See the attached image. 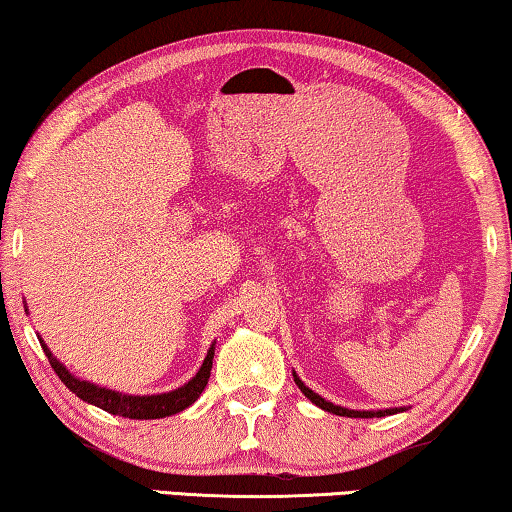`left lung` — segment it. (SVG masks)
<instances>
[{"instance_id": "obj_1", "label": "left lung", "mask_w": 512, "mask_h": 512, "mask_svg": "<svg viewBox=\"0 0 512 512\" xmlns=\"http://www.w3.org/2000/svg\"><path fill=\"white\" fill-rule=\"evenodd\" d=\"M294 381H296V386L301 388L303 391V395L305 398H308L312 404H317L319 409H324V411H329V414H335V416H347V418H381V416H391V414H398V411H404V407H395V409H377V411H356V409H345V407H338V404H333V402H329V400H324L322 395H317L315 391H310L308 386L303 384V381L296 377V372H294Z\"/></svg>"}]
</instances>
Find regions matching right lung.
I'll return each instance as SVG.
<instances>
[{
    "instance_id": "add662e5",
    "label": "right lung",
    "mask_w": 512,
    "mask_h": 512,
    "mask_svg": "<svg viewBox=\"0 0 512 512\" xmlns=\"http://www.w3.org/2000/svg\"><path fill=\"white\" fill-rule=\"evenodd\" d=\"M41 347L48 361L52 365V370L57 372V377L64 381L68 391H73L80 400H85L94 407H101L103 411H108L112 416H124V418H135V421H149V418H165L172 414H179L186 407H190L197 398H200L204 386L209 384L211 377V365H213V349L209 347L207 358H204L202 368L197 370V375L183 384L181 388H174L170 393H160V395H124L119 391H110V388H101L91 381H82L75 375H71L64 368V363H59L48 345L41 340Z\"/></svg>"
}]
</instances>
